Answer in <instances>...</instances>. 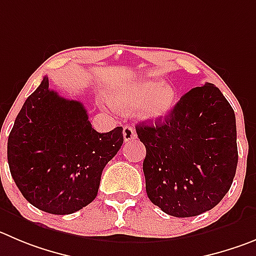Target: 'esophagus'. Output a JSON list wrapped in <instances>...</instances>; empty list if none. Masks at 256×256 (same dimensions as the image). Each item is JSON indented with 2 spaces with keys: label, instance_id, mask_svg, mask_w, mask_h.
<instances>
[{
  "label": "esophagus",
  "instance_id": "esophagus-1",
  "mask_svg": "<svg viewBox=\"0 0 256 256\" xmlns=\"http://www.w3.org/2000/svg\"><path fill=\"white\" fill-rule=\"evenodd\" d=\"M122 135H124V140L125 142H130V140L135 139L136 138V132L131 126H124V130H122Z\"/></svg>",
  "mask_w": 256,
  "mask_h": 256
}]
</instances>
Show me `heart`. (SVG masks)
<instances>
[{"mask_svg":"<svg viewBox=\"0 0 256 256\" xmlns=\"http://www.w3.org/2000/svg\"><path fill=\"white\" fill-rule=\"evenodd\" d=\"M110 102L120 108L138 106V114L148 120H160L170 112L176 104V90L159 80H140L111 90ZM104 104L111 106L109 102ZM112 107V106H111Z\"/></svg>","mask_w":256,"mask_h":256,"instance_id":"heart-1","label":"heart"}]
</instances>
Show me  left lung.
<instances>
[{"label":"left lung","mask_w":256,"mask_h":256,"mask_svg":"<svg viewBox=\"0 0 256 256\" xmlns=\"http://www.w3.org/2000/svg\"><path fill=\"white\" fill-rule=\"evenodd\" d=\"M146 156L149 200L174 217L214 208L232 184L238 166L235 112L212 83L192 88L155 126L136 125Z\"/></svg>","instance_id":"left-lung-1"}]
</instances>
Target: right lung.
Returning a JSON list of instances; mask_svg holds the SVG:
<instances>
[{
	"label": "right lung",
	"instance_id": "obj_1",
	"mask_svg": "<svg viewBox=\"0 0 256 256\" xmlns=\"http://www.w3.org/2000/svg\"><path fill=\"white\" fill-rule=\"evenodd\" d=\"M122 142L121 126L97 132L83 104L60 97L44 77L16 117L7 160L16 186L32 206L69 214L94 200L102 170Z\"/></svg>",
	"mask_w": 256,
	"mask_h": 256
}]
</instances>
